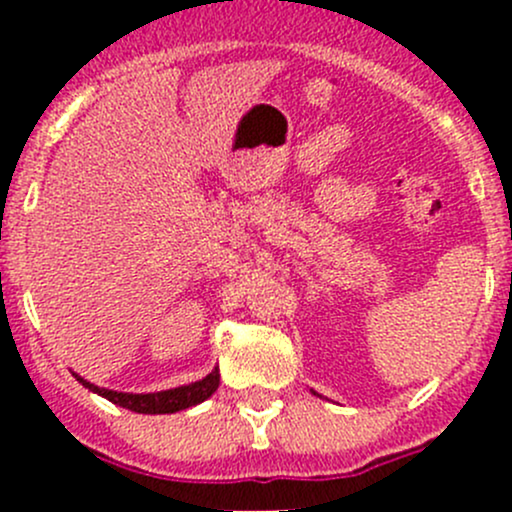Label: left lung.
Segmentation results:
<instances>
[{
    "label": "left lung",
    "instance_id": "obj_1",
    "mask_svg": "<svg viewBox=\"0 0 512 512\" xmlns=\"http://www.w3.org/2000/svg\"><path fill=\"white\" fill-rule=\"evenodd\" d=\"M312 394H314V396H319V394H317V391H312Z\"/></svg>",
    "mask_w": 512,
    "mask_h": 512
}]
</instances>
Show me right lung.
Here are the masks:
<instances>
[{"instance_id":"obj_1","label":"right lung","mask_w":512,"mask_h":512,"mask_svg":"<svg viewBox=\"0 0 512 512\" xmlns=\"http://www.w3.org/2000/svg\"><path fill=\"white\" fill-rule=\"evenodd\" d=\"M79 384H84L86 389L94 391V394L103 396L111 404L123 406L128 411H136V414H175V411L190 409V406L203 404L205 399L215 394L220 384V371L215 366L208 376H203L200 381H193V384L185 386H175V389H165V391H156V394H126V391H113V389H103V386L91 384L86 381L84 376L74 374Z\"/></svg>"}]
</instances>
